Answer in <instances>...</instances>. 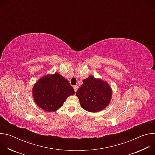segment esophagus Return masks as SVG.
I'll list each match as a JSON object with an SVG mask.
<instances>
[{
  "label": "esophagus",
  "mask_w": 155,
  "mask_h": 155,
  "mask_svg": "<svg viewBox=\"0 0 155 155\" xmlns=\"http://www.w3.org/2000/svg\"><path fill=\"white\" fill-rule=\"evenodd\" d=\"M74 91L76 93L77 90H78V86L77 85H75V86H74Z\"/></svg>",
  "instance_id": "esophagus-1"
}]
</instances>
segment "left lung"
I'll list each match as a JSON object with an SVG mask.
<instances>
[{
  "label": "left lung",
  "mask_w": 155,
  "mask_h": 155,
  "mask_svg": "<svg viewBox=\"0 0 155 155\" xmlns=\"http://www.w3.org/2000/svg\"><path fill=\"white\" fill-rule=\"evenodd\" d=\"M76 95L83 109L87 112H97L108 105L112 90L107 83L90 76L83 80Z\"/></svg>",
  "instance_id": "8db88e82"
}]
</instances>
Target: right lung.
I'll use <instances>...</instances> for the list:
<instances>
[{
	"label": "right lung",
	"mask_w": 155,
	"mask_h": 155,
	"mask_svg": "<svg viewBox=\"0 0 155 155\" xmlns=\"http://www.w3.org/2000/svg\"><path fill=\"white\" fill-rule=\"evenodd\" d=\"M74 93L70 83L58 73L41 78L32 89L34 101L47 112L59 108L67 97Z\"/></svg>",
	"instance_id": "1"
}]
</instances>
